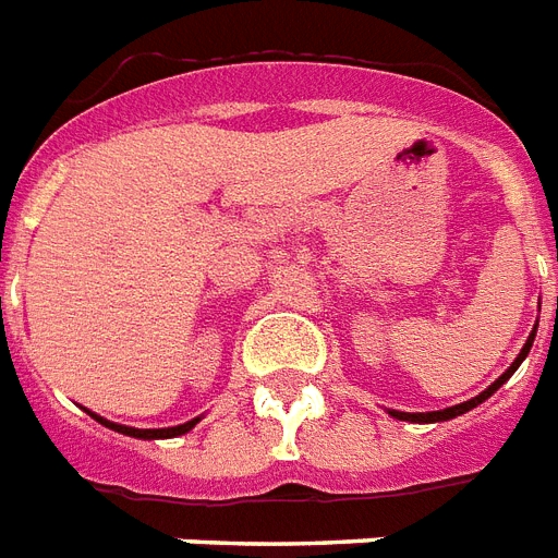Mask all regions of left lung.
<instances>
[{
    "instance_id": "1",
    "label": "left lung",
    "mask_w": 558,
    "mask_h": 558,
    "mask_svg": "<svg viewBox=\"0 0 558 558\" xmlns=\"http://www.w3.org/2000/svg\"><path fill=\"white\" fill-rule=\"evenodd\" d=\"M533 341H536V326H533V332H530V338H527V341H524L522 352L515 355L513 364L507 366L505 373H501L499 378H496V381L490 384V387L484 389V392H478V396L470 398V401H464V404L447 407V410H433V412H398V410H389V415H392V418H398V421H412V424H436V421H450V418H456V415H464V412H470V410H473V407L484 404V401H487V398H490L493 392H496V389L501 387V384L510 381V375H513L515 369L522 366L524 357H527V352H530V347H533Z\"/></svg>"
}]
</instances>
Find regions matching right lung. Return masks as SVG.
Masks as SVG:
<instances>
[{
    "label": "right lung",
    "instance_id": "right-lung-1",
    "mask_svg": "<svg viewBox=\"0 0 558 558\" xmlns=\"http://www.w3.org/2000/svg\"><path fill=\"white\" fill-rule=\"evenodd\" d=\"M90 418H97L102 427L114 429V433H122V436H131V438H143V441H154V438L185 436V433H189V429H194V424L201 421V418H192V421H185V424H177V427H162V429H137V427H125V424H114V421L102 418V415H97V412H90Z\"/></svg>",
    "mask_w": 558,
    "mask_h": 558
}]
</instances>
